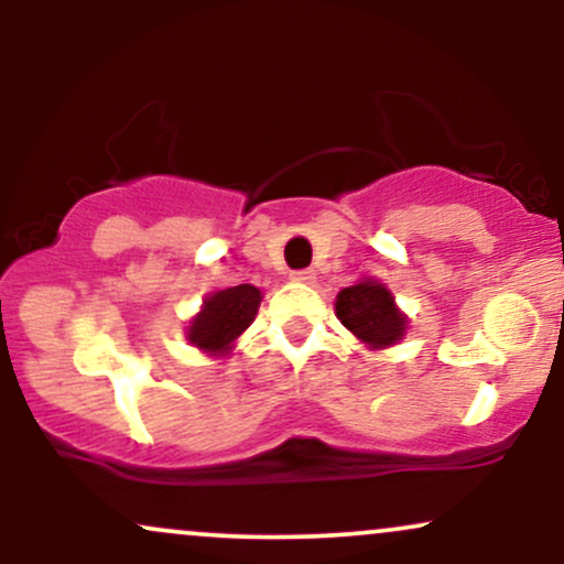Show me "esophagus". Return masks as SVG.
<instances>
[{
  "instance_id": "34e87169",
  "label": "esophagus",
  "mask_w": 564,
  "mask_h": 564,
  "mask_svg": "<svg viewBox=\"0 0 564 564\" xmlns=\"http://www.w3.org/2000/svg\"><path fill=\"white\" fill-rule=\"evenodd\" d=\"M291 281L313 283L315 281V273H313V270H294V273H291Z\"/></svg>"
}]
</instances>
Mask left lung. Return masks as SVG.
<instances>
[{
    "instance_id": "left-lung-1",
    "label": "left lung",
    "mask_w": 564,
    "mask_h": 564,
    "mask_svg": "<svg viewBox=\"0 0 564 564\" xmlns=\"http://www.w3.org/2000/svg\"><path fill=\"white\" fill-rule=\"evenodd\" d=\"M336 315L349 332L371 347H390L405 334V318L394 307L392 294L373 281L341 289L336 296Z\"/></svg>"
}]
</instances>
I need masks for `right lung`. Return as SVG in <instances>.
I'll return each mask as SVG.
<instances>
[{"label": "right lung", "mask_w": 564, "mask_h": 564, "mask_svg": "<svg viewBox=\"0 0 564 564\" xmlns=\"http://www.w3.org/2000/svg\"><path fill=\"white\" fill-rule=\"evenodd\" d=\"M260 289L241 283L225 291H217L204 302V310L191 326V341L206 352H225L230 341L238 339L254 321L257 307H260Z\"/></svg>", "instance_id": "obj_1"}]
</instances>
